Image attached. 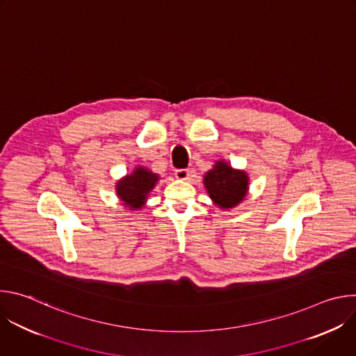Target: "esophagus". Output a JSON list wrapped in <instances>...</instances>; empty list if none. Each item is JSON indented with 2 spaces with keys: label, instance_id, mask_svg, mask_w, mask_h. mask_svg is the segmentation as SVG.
Returning a JSON list of instances; mask_svg holds the SVG:
<instances>
[{
  "label": "esophagus",
  "instance_id": "esophagus-1",
  "mask_svg": "<svg viewBox=\"0 0 356 356\" xmlns=\"http://www.w3.org/2000/svg\"><path fill=\"white\" fill-rule=\"evenodd\" d=\"M175 176H176V179H179V180H187L188 176H190V172H188L187 169H179V170H176Z\"/></svg>",
  "mask_w": 356,
  "mask_h": 356
}]
</instances>
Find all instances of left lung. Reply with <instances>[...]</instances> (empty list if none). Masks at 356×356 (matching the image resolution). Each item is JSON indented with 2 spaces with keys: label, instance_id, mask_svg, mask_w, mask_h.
Instances as JSON below:
<instances>
[{
  "label": "left lung",
  "instance_id": "8db88e82",
  "mask_svg": "<svg viewBox=\"0 0 356 356\" xmlns=\"http://www.w3.org/2000/svg\"><path fill=\"white\" fill-rule=\"evenodd\" d=\"M211 201L221 210H232L245 200L249 191V176L245 170L234 169L224 159L217 161L202 177Z\"/></svg>",
  "mask_w": 356,
  "mask_h": 356
}]
</instances>
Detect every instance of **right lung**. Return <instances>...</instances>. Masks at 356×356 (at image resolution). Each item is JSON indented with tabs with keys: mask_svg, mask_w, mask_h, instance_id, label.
<instances>
[{
	"mask_svg": "<svg viewBox=\"0 0 356 356\" xmlns=\"http://www.w3.org/2000/svg\"><path fill=\"white\" fill-rule=\"evenodd\" d=\"M161 180V176L145 166H135L131 173L117 180L115 193L122 206L129 211L145 207L149 194Z\"/></svg>",
	"mask_w": 356,
	"mask_h": 356,
	"instance_id": "add662e5",
	"label": "right lung"
}]
</instances>
